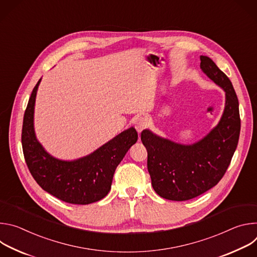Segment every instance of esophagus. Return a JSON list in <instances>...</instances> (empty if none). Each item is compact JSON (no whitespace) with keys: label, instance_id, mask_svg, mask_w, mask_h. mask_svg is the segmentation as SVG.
<instances>
[{"label":"esophagus","instance_id":"esophagus-1","mask_svg":"<svg viewBox=\"0 0 257 257\" xmlns=\"http://www.w3.org/2000/svg\"><path fill=\"white\" fill-rule=\"evenodd\" d=\"M149 125V122H148V119L144 118V117H139L135 120L134 122V126H135V129L137 130L138 133L142 132L146 127H148Z\"/></svg>","mask_w":257,"mask_h":257}]
</instances>
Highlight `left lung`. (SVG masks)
I'll return each instance as SVG.
<instances>
[{
    "mask_svg": "<svg viewBox=\"0 0 257 257\" xmlns=\"http://www.w3.org/2000/svg\"><path fill=\"white\" fill-rule=\"evenodd\" d=\"M200 68L226 91L225 111L217 126L192 145L172 142L149 130L141 132L152 185L169 200L192 199L215 186L224 177L239 140V101L232 82L206 56H200Z\"/></svg>",
    "mask_w": 257,
    "mask_h": 257,
    "instance_id": "8db88e82",
    "label": "left lung"
}]
</instances>
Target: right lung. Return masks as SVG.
I'll return each instance as SVG.
<instances>
[{
    "mask_svg": "<svg viewBox=\"0 0 257 257\" xmlns=\"http://www.w3.org/2000/svg\"><path fill=\"white\" fill-rule=\"evenodd\" d=\"M41 80L29 97L22 126L23 155L30 174L48 193L72 204H88L102 199L111 189L116 168L137 141L130 128L109 140L91 155L74 162L51 157L36 140L33 130V109Z\"/></svg>",
    "mask_w": 257,
    "mask_h": 257,
    "instance_id": "right-lung-1",
    "label": "right lung"
}]
</instances>
